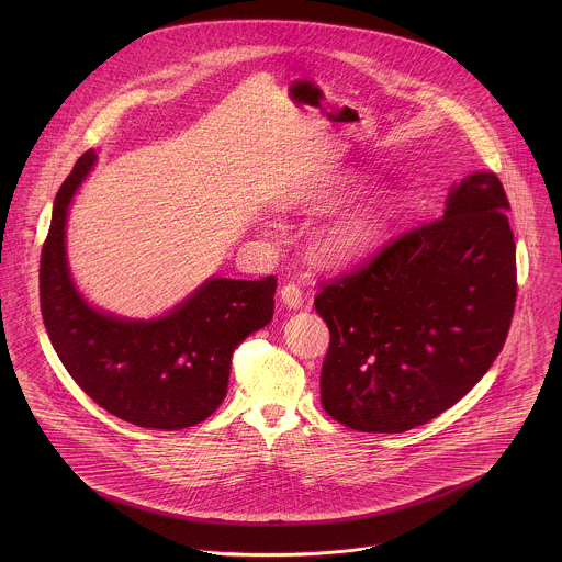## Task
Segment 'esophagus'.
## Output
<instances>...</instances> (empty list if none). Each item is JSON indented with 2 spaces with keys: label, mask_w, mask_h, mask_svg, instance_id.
Segmentation results:
<instances>
[{
  "label": "esophagus",
  "mask_w": 562,
  "mask_h": 562,
  "mask_svg": "<svg viewBox=\"0 0 562 562\" xmlns=\"http://www.w3.org/2000/svg\"><path fill=\"white\" fill-rule=\"evenodd\" d=\"M281 301H283V305H285L288 310H301L303 303H305V294H303V290H301L299 285L288 283V285H283V290H281Z\"/></svg>",
  "instance_id": "obj_1"
}]
</instances>
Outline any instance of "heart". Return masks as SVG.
Masks as SVG:
<instances>
[{"mask_svg":"<svg viewBox=\"0 0 562 562\" xmlns=\"http://www.w3.org/2000/svg\"><path fill=\"white\" fill-rule=\"evenodd\" d=\"M361 186L359 175H346L322 192V201L335 203ZM401 196L394 188H376L344 210L316 234L314 250L328 266H348L366 257L392 227Z\"/></svg>","mask_w":562,"mask_h":562,"instance_id":"heart-1","label":"heart"}]
</instances>
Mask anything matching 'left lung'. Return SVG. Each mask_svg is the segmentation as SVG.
<instances>
[{
	"mask_svg": "<svg viewBox=\"0 0 562 562\" xmlns=\"http://www.w3.org/2000/svg\"><path fill=\"white\" fill-rule=\"evenodd\" d=\"M508 199L493 172L452 183L443 216L322 288L324 411L404 432L461 401L499 355L517 296Z\"/></svg>",
	"mask_w": 562,
	"mask_h": 562,
	"instance_id": "obj_1",
	"label": "left lung"
}]
</instances>
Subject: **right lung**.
Returning a JSON list of instances; mask_svg holds the SVG:
<instances>
[{"mask_svg": "<svg viewBox=\"0 0 562 562\" xmlns=\"http://www.w3.org/2000/svg\"><path fill=\"white\" fill-rule=\"evenodd\" d=\"M94 161L86 151L54 201L41 252L47 335L74 381L108 413L140 428L194 426L225 401L234 350L272 321L277 279L212 277L151 321L92 307L69 270L67 218Z\"/></svg>", "mask_w": 562, "mask_h": 562, "instance_id": "add662e5", "label": "right lung"}]
</instances>
